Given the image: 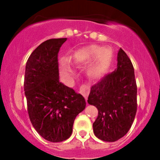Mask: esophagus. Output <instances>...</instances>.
Here are the masks:
<instances>
[{
  "label": "esophagus",
  "instance_id": "34e87169",
  "mask_svg": "<svg viewBox=\"0 0 160 160\" xmlns=\"http://www.w3.org/2000/svg\"><path fill=\"white\" fill-rule=\"evenodd\" d=\"M89 92L90 87H88V85H83V86L80 88V93L84 97L85 99H86V101H88V94H89Z\"/></svg>",
  "mask_w": 160,
  "mask_h": 160
}]
</instances>
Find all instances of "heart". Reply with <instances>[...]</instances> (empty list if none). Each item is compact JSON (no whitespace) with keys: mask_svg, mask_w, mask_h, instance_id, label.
Returning <instances> with one entry per match:
<instances>
[{"mask_svg":"<svg viewBox=\"0 0 160 160\" xmlns=\"http://www.w3.org/2000/svg\"><path fill=\"white\" fill-rule=\"evenodd\" d=\"M88 74L90 77H99L106 73L111 62V52L108 48L99 46H87L80 49L74 57L70 58V62L73 64H87L89 62ZM61 76L67 83H70L74 72L66 61L60 63Z\"/></svg>","mask_w":160,"mask_h":160,"instance_id":"b5f03b06","label":"heart"}]
</instances>
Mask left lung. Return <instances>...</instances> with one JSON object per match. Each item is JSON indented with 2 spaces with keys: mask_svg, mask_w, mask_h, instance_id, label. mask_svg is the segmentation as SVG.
Listing matches in <instances>:
<instances>
[{
  "mask_svg": "<svg viewBox=\"0 0 160 160\" xmlns=\"http://www.w3.org/2000/svg\"><path fill=\"white\" fill-rule=\"evenodd\" d=\"M117 68L90 88L88 102L98 116L93 124L99 139L115 142L132 127L137 111V86L134 67L123 49H119Z\"/></svg>",
  "mask_w": 160,
  "mask_h": 160,
  "instance_id": "8db88e82",
  "label": "left lung"
}]
</instances>
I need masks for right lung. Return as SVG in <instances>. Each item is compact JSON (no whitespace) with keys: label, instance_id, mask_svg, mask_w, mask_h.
Wrapping results in <instances>:
<instances>
[{"label":"right lung","instance_id":"right-lung-1","mask_svg":"<svg viewBox=\"0 0 160 160\" xmlns=\"http://www.w3.org/2000/svg\"><path fill=\"white\" fill-rule=\"evenodd\" d=\"M67 38H51L30 55L24 90L32 125L52 142L67 140L76 117L86 107L84 98L59 82L58 52Z\"/></svg>","mask_w":160,"mask_h":160}]
</instances>
